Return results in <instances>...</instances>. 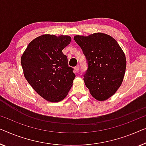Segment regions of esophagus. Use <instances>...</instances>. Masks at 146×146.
<instances>
[{
	"mask_svg": "<svg viewBox=\"0 0 146 146\" xmlns=\"http://www.w3.org/2000/svg\"><path fill=\"white\" fill-rule=\"evenodd\" d=\"M75 69L76 72H78V71H79V65H77V66H76L75 67Z\"/></svg>",
	"mask_w": 146,
	"mask_h": 146,
	"instance_id": "obj_1",
	"label": "esophagus"
}]
</instances>
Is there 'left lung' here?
<instances>
[{
    "label": "left lung",
    "instance_id": "8db88e82",
    "mask_svg": "<svg viewBox=\"0 0 146 146\" xmlns=\"http://www.w3.org/2000/svg\"><path fill=\"white\" fill-rule=\"evenodd\" d=\"M88 63L84 82L93 97L104 101L114 95L124 79L126 59L118 42L109 35L94 33L74 36Z\"/></svg>",
    "mask_w": 146,
    "mask_h": 146
}]
</instances>
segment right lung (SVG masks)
Wrapping results in <instances>:
<instances>
[{"label":"right lung","mask_w":146,"mask_h":146,"mask_svg":"<svg viewBox=\"0 0 146 146\" xmlns=\"http://www.w3.org/2000/svg\"><path fill=\"white\" fill-rule=\"evenodd\" d=\"M69 36L44 34L28 44L21 57L24 75L35 91L52 102L66 97L75 74L62 52L70 44Z\"/></svg>","instance_id":"right-lung-1"}]
</instances>
